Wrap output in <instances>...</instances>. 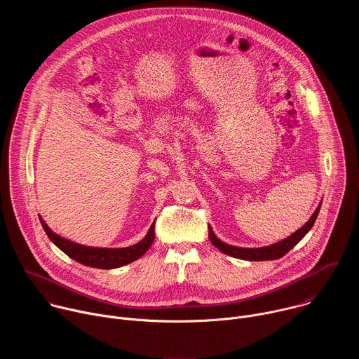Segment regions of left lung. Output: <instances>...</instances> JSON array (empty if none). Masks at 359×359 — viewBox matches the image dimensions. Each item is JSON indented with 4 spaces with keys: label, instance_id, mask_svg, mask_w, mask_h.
Returning a JSON list of instances; mask_svg holds the SVG:
<instances>
[{
    "label": "left lung",
    "instance_id": "8db88e82",
    "mask_svg": "<svg viewBox=\"0 0 359 359\" xmlns=\"http://www.w3.org/2000/svg\"><path fill=\"white\" fill-rule=\"evenodd\" d=\"M320 208H321V204H318V208L316 209V212L313 213L310 220L306 222L301 229L294 231L287 238H284L278 243L270 244V245L252 247V248H250V247H237V245H230V244L222 241L215 234H209V238L213 243V245H216L222 252L229 254V255H231V257H236V259H240V260H248V262L277 260V259H281L283 255H285L292 247H295L304 238V236L311 230V227L314 226L316 219L320 213Z\"/></svg>",
    "mask_w": 359,
    "mask_h": 359
}]
</instances>
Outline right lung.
I'll return each instance as SVG.
<instances>
[{
  "label": "right lung",
  "instance_id": "1",
  "mask_svg": "<svg viewBox=\"0 0 359 359\" xmlns=\"http://www.w3.org/2000/svg\"><path fill=\"white\" fill-rule=\"evenodd\" d=\"M45 231L49 236V238L55 243L58 248H61L68 257L74 259L75 262L93 267V269H118L123 267L129 263L136 262L142 255L150 248L153 240H155V226H150L147 234L136 244L129 247H121V248H97V247H86L82 244H76L74 241H69L67 238L60 237L50 230L43 223Z\"/></svg>",
  "mask_w": 359,
  "mask_h": 359
}]
</instances>
